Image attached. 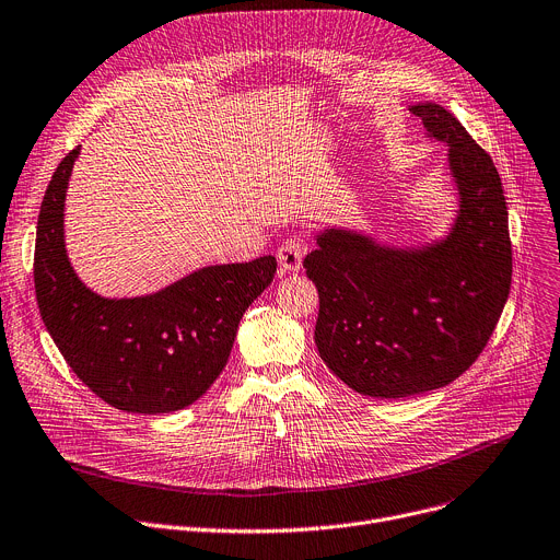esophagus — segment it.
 Here are the masks:
<instances>
[{
    "label": "esophagus",
    "instance_id": "1",
    "mask_svg": "<svg viewBox=\"0 0 560 560\" xmlns=\"http://www.w3.org/2000/svg\"><path fill=\"white\" fill-rule=\"evenodd\" d=\"M304 254H306V243L302 238H296V236L285 238L281 243V247L277 249L281 272H296V270H300Z\"/></svg>",
    "mask_w": 560,
    "mask_h": 560
}]
</instances>
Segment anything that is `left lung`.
<instances>
[{
  "label": "left lung",
  "mask_w": 560,
  "mask_h": 560,
  "mask_svg": "<svg viewBox=\"0 0 560 560\" xmlns=\"http://www.w3.org/2000/svg\"><path fill=\"white\" fill-rule=\"evenodd\" d=\"M409 112L448 145L459 194L448 236L392 247L330 228L304 258L319 292L317 351L342 383L374 398L459 378L487 347L511 290L509 213L493 160L445 107L417 103Z\"/></svg>",
  "instance_id": "obj_1"
}]
</instances>
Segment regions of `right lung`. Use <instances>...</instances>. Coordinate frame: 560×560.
Here are the masks:
<instances>
[{
	"mask_svg": "<svg viewBox=\"0 0 560 560\" xmlns=\"http://www.w3.org/2000/svg\"><path fill=\"white\" fill-rule=\"evenodd\" d=\"M81 145L58 164L35 232L33 281L58 351L98 398L135 415L196 402L225 369L243 313L277 272L275 256L209 266L160 292L107 300L73 272L65 196Z\"/></svg>",
	"mask_w": 560,
	"mask_h": 560,
	"instance_id": "add662e5",
	"label": "right lung"
}]
</instances>
